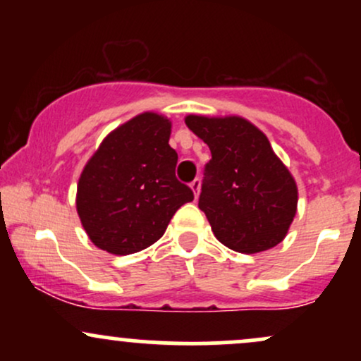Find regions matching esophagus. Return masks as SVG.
<instances>
[{"instance_id": "1", "label": "esophagus", "mask_w": 361, "mask_h": 361, "mask_svg": "<svg viewBox=\"0 0 361 361\" xmlns=\"http://www.w3.org/2000/svg\"><path fill=\"white\" fill-rule=\"evenodd\" d=\"M190 188H192V192L195 195V198H198V195H200V180H193L192 183H190Z\"/></svg>"}]
</instances>
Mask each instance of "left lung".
<instances>
[{
    "label": "left lung",
    "mask_w": 361,
    "mask_h": 361,
    "mask_svg": "<svg viewBox=\"0 0 361 361\" xmlns=\"http://www.w3.org/2000/svg\"><path fill=\"white\" fill-rule=\"evenodd\" d=\"M185 123L212 152L198 207L229 250L255 255L275 247L297 214L299 190L270 140L239 115H186Z\"/></svg>",
    "instance_id": "obj_1"
}]
</instances>
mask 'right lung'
Returning <instances> with one entry per match:
<instances>
[{
	"label": "right lung",
	"mask_w": 361,
	"mask_h": 361,
	"mask_svg": "<svg viewBox=\"0 0 361 361\" xmlns=\"http://www.w3.org/2000/svg\"><path fill=\"white\" fill-rule=\"evenodd\" d=\"M171 120L144 111L110 132L82 168L76 210L91 243L110 255L154 244L193 192L175 176Z\"/></svg>",
	"instance_id": "add662e5"
}]
</instances>
